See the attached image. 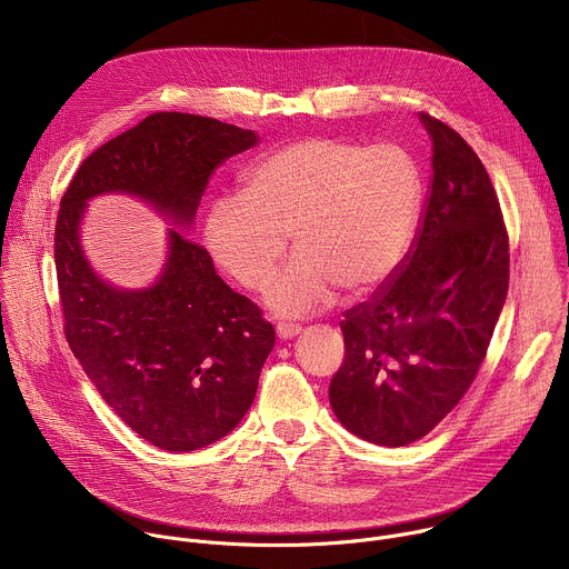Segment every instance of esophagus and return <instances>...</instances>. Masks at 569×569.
Wrapping results in <instances>:
<instances>
[{"mask_svg":"<svg viewBox=\"0 0 569 569\" xmlns=\"http://www.w3.org/2000/svg\"><path fill=\"white\" fill-rule=\"evenodd\" d=\"M299 333H301L299 323H286V321L277 323V336H279V340H290V338H295V336H299Z\"/></svg>","mask_w":569,"mask_h":569,"instance_id":"obj_1","label":"esophagus"}]
</instances>
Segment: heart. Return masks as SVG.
<instances>
[{
	"mask_svg": "<svg viewBox=\"0 0 569 569\" xmlns=\"http://www.w3.org/2000/svg\"><path fill=\"white\" fill-rule=\"evenodd\" d=\"M421 173L396 143L299 139L261 157L242 189L209 204L204 242L242 288L263 290L288 250L299 252L268 290L279 315H303L345 290L362 299L387 286L412 248Z\"/></svg>",
	"mask_w": 569,
	"mask_h": 569,
	"instance_id": "obj_1",
	"label": "heart"
}]
</instances>
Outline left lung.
<instances>
[{"label":"left lung","mask_w":569,"mask_h":569,"mask_svg":"<svg viewBox=\"0 0 569 569\" xmlns=\"http://www.w3.org/2000/svg\"><path fill=\"white\" fill-rule=\"evenodd\" d=\"M432 178L419 233L393 279L345 312L331 408L356 437L408 446L472 385L509 290V236L477 152L421 112Z\"/></svg>","instance_id":"obj_1"}]
</instances>
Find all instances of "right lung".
<instances>
[{
	"instance_id": "right-lung-1",
	"label": "right lung",
	"mask_w": 569,
	"mask_h": 569,
	"mask_svg": "<svg viewBox=\"0 0 569 569\" xmlns=\"http://www.w3.org/2000/svg\"><path fill=\"white\" fill-rule=\"evenodd\" d=\"M257 141L252 130L218 119L154 112L97 148L60 200L53 254L69 349L117 417L161 450L204 448L240 423L274 329L173 227L150 288L106 283L80 246V218L90 198L128 193L191 227L211 173Z\"/></svg>"
}]
</instances>
